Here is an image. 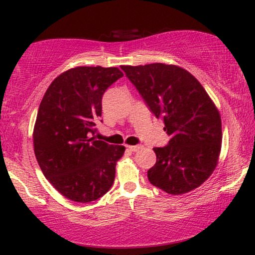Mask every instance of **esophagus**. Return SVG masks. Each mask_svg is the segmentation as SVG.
Segmentation results:
<instances>
[{"mask_svg": "<svg viewBox=\"0 0 255 255\" xmlns=\"http://www.w3.org/2000/svg\"><path fill=\"white\" fill-rule=\"evenodd\" d=\"M127 148H128L129 150H131V152H138V150L143 148V146H141V145H135V146L128 145V146H127Z\"/></svg>", "mask_w": 255, "mask_h": 255, "instance_id": "obj_1", "label": "esophagus"}]
</instances>
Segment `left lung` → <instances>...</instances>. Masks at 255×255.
I'll return each mask as SVG.
<instances>
[{
  "label": "left lung",
  "instance_id": "left-lung-1",
  "mask_svg": "<svg viewBox=\"0 0 255 255\" xmlns=\"http://www.w3.org/2000/svg\"><path fill=\"white\" fill-rule=\"evenodd\" d=\"M122 70L171 136L166 146L153 148L156 163L147 171L149 182L174 196L200 187L217 166L223 138L221 115L204 86L176 65Z\"/></svg>",
  "mask_w": 255,
  "mask_h": 255
}]
</instances>
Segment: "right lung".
<instances>
[{"label": "right lung", "mask_w": 255, "mask_h": 255, "mask_svg": "<svg viewBox=\"0 0 255 255\" xmlns=\"http://www.w3.org/2000/svg\"><path fill=\"white\" fill-rule=\"evenodd\" d=\"M124 73L118 67L79 66L51 82L33 128V149L42 173L67 199L94 201L109 191L125 146L91 137L102 96Z\"/></svg>", "instance_id": "1"}]
</instances>
